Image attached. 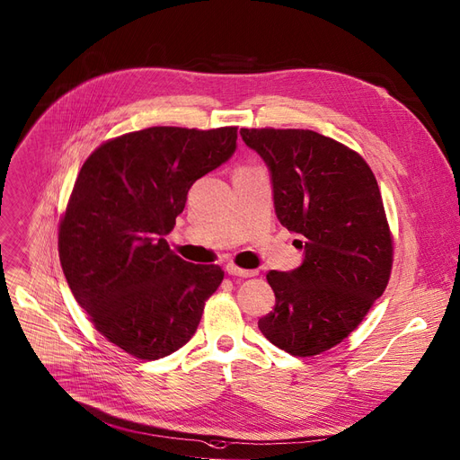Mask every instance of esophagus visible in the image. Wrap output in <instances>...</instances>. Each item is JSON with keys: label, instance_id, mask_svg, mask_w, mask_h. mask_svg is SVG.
Listing matches in <instances>:
<instances>
[{"label": "esophagus", "instance_id": "esophagus-1", "mask_svg": "<svg viewBox=\"0 0 460 460\" xmlns=\"http://www.w3.org/2000/svg\"><path fill=\"white\" fill-rule=\"evenodd\" d=\"M226 273L232 277H243V279H251V277L258 275V271H254V269H241L235 263L226 265Z\"/></svg>", "mask_w": 460, "mask_h": 460}]
</instances>
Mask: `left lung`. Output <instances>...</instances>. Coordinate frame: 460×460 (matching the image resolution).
<instances>
[{
    "instance_id": "obj_1",
    "label": "left lung",
    "mask_w": 460,
    "mask_h": 460,
    "mask_svg": "<svg viewBox=\"0 0 460 460\" xmlns=\"http://www.w3.org/2000/svg\"><path fill=\"white\" fill-rule=\"evenodd\" d=\"M271 171L277 217L301 235V267L271 271L273 312L261 334L293 357H314L353 332L385 293L394 239L364 157L312 129L241 128Z\"/></svg>"
}]
</instances>
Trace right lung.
I'll return each mask as SVG.
<instances>
[{"label": "right lung", "mask_w": 460, "mask_h": 460, "mask_svg": "<svg viewBox=\"0 0 460 460\" xmlns=\"http://www.w3.org/2000/svg\"><path fill=\"white\" fill-rule=\"evenodd\" d=\"M237 128L154 126L102 143L81 167L59 223L66 282L107 340L141 360L193 338L225 279L176 256L165 235L191 185L234 154Z\"/></svg>", "instance_id": "add662e5"}]
</instances>
